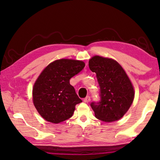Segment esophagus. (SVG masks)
Returning a JSON list of instances; mask_svg holds the SVG:
<instances>
[{"label": "esophagus", "instance_id": "34e87169", "mask_svg": "<svg viewBox=\"0 0 160 160\" xmlns=\"http://www.w3.org/2000/svg\"><path fill=\"white\" fill-rule=\"evenodd\" d=\"M90 101H91V98L89 96H87L84 99V102H86V103L89 102Z\"/></svg>", "mask_w": 160, "mask_h": 160}]
</instances>
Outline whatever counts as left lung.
I'll return each mask as SVG.
<instances>
[{"mask_svg": "<svg viewBox=\"0 0 160 160\" xmlns=\"http://www.w3.org/2000/svg\"><path fill=\"white\" fill-rule=\"evenodd\" d=\"M91 71L96 73L100 87L101 101L91 107L98 120L113 122L121 119L133 102L134 87L124 69L116 60L94 56L89 61Z\"/></svg>", "mask_w": 160, "mask_h": 160, "instance_id": "left-lung-1", "label": "left lung"}]
</instances>
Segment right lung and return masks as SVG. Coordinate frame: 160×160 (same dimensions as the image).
<instances>
[{
	"label": "right lung",
	"mask_w": 160,
	"mask_h": 160,
	"mask_svg": "<svg viewBox=\"0 0 160 160\" xmlns=\"http://www.w3.org/2000/svg\"><path fill=\"white\" fill-rule=\"evenodd\" d=\"M85 66L82 60L62 58L49 64L37 78L32 100L38 113L47 122L58 124L70 118L76 105L82 102L69 80Z\"/></svg>",
	"instance_id": "add662e5"
}]
</instances>
